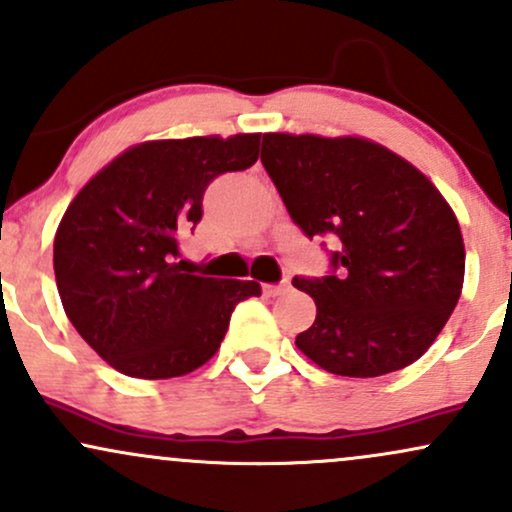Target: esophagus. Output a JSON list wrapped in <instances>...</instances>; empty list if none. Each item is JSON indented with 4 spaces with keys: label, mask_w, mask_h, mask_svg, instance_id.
Instances as JSON below:
<instances>
[{
    "label": "esophagus",
    "mask_w": 512,
    "mask_h": 512,
    "mask_svg": "<svg viewBox=\"0 0 512 512\" xmlns=\"http://www.w3.org/2000/svg\"><path fill=\"white\" fill-rule=\"evenodd\" d=\"M289 279H284V281H279V284H267L264 286V293H267V296H272V298H276V296H281V293H286L289 291Z\"/></svg>",
    "instance_id": "esophagus-1"
}]
</instances>
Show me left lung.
<instances>
[{
  "mask_svg": "<svg viewBox=\"0 0 512 512\" xmlns=\"http://www.w3.org/2000/svg\"><path fill=\"white\" fill-rule=\"evenodd\" d=\"M260 158L293 223L334 243L330 272L293 276L317 305L298 349L346 378H378L424 356L464 281L460 223L433 182L358 137L262 134Z\"/></svg>",
  "mask_w": 512,
  "mask_h": 512,
  "instance_id": "8db88e82",
  "label": "left lung"
}]
</instances>
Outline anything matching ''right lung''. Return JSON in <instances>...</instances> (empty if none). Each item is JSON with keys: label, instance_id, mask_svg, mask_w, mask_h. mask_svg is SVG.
Instances as JSON below:
<instances>
[{"label": "right lung", "instance_id": "obj_1", "mask_svg": "<svg viewBox=\"0 0 512 512\" xmlns=\"http://www.w3.org/2000/svg\"><path fill=\"white\" fill-rule=\"evenodd\" d=\"M257 154L260 134L132 146L64 211L55 236L64 313L115 370L144 380L192 373L216 354L236 305L262 293L257 281L185 274L178 262L209 182Z\"/></svg>", "mask_w": 512, "mask_h": 512}]
</instances>
